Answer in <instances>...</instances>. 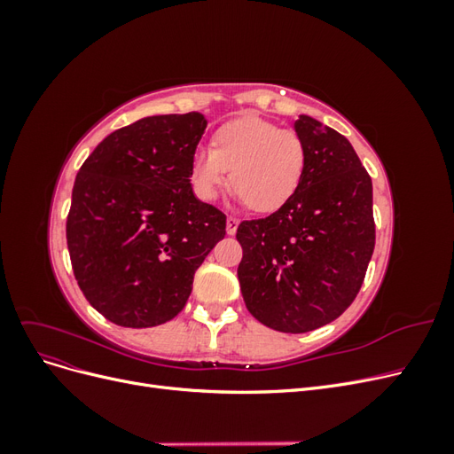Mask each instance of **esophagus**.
<instances>
[{"label": "esophagus", "instance_id": "34e87169", "mask_svg": "<svg viewBox=\"0 0 454 454\" xmlns=\"http://www.w3.org/2000/svg\"><path fill=\"white\" fill-rule=\"evenodd\" d=\"M239 229V219L235 215H229L227 217V235H235Z\"/></svg>", "mask_w": 454, "mask_h": 454}]
</instances>
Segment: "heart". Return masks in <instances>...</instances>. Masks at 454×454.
<instances>
[{
  "label": "heart",
  "mask_w": 454,
  "mask_h": 454,
  "mask_svg": "<svg viewBox=\"0 0 454 454\" xmlns=\"http://www.w3.org/2000/svg\"><path fill=\"white\" fill-rule=\"evenodd\" d=\"M305 170L307 147L295 130L244 117L217 129L212 147L195 149L191 185L200 200H214L231 182L254 212H274L294 197Z\"/></svg>",
  "instance_id": "1"
}]
</instances>
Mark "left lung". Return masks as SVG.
<instances>
[{
  "instance_id": "obj_1",
  "label": "left lung",
  "mask_w": 454,
  "mask_h": 454,
  "mask_svg": "<svg viewBox=\"0 0 454 454\" xmlns=\"http://www.w3.org/2000/svg\"><path fill=\"white\" fill-rule=\"evenodd\" d=\"M301 185L277 212L242 222L239 280L246 309L282 333H307L345 312L375 250L373 185L345 136L309 115Z\"/></svg>"
}]
</instances>
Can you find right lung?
I'll use <instances>...</instances> for the list:
<instances>
[{
    "instance_id": "right-lung-1",
    "label": "right lung",
    "mask_w": 454,
    "mask_h": 454,
    "mask_svg": "<svg viewBox=\"0 0 454 454\" xmlns=\"http://www.w3.org/2000/svg\"><path fill=\"white\" fill-rule=\"evenodd\" d=\"M204 115H153L104 138L79 168L66 240L81 292L122 327L172 320L195 270L225 237V214L200 202L191 160Z\"/></svg>"
}]
</instances>
